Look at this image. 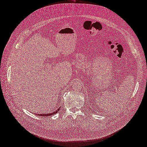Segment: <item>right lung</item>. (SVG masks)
Instances as JSON below:
<instances>
[{
  "mask_svg": "<svg viewBox=\"0 0 147 147\" xmlns=\"http://www.w3.org/2000/svg\"><path fill=\"white\" fill-rule=\"evenodd\" d=\"M59 111V109H58L57 110H56L55 112H53V113H50V114H36L37 115H39V116H41V117H48V116H50V115H53V114H55L56 113H57L58 111Z\"/></svg>",
  "mask_w": 147,
  "mask_h": 147,
  "instance_id": "obj_1",
  "label": "right lung"
}]
</instances>
